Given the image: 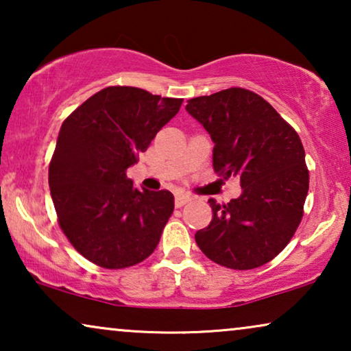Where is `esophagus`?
<instances>
[{
    "instance_id": "esophagus-1",
    "label": "esophagus",
    "mask_w": 351,
    "mask_h": 351,
    "mask_svg": "<svg viewBox=\"0 0 351 351\" xmlns=\"http://www.w3.org/2000/svg\"><path fill=\"white\" fill-rule=\"evenodd\" d=\"M190 199H191V198H190V195H185V193H177V195H176V199H174L176 208H182V206L189 203Z\"/></svg>"
}]
</instances>
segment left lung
I'll return each instance as SVG.
<instances>
[{"label":"left lung","mask_w":351,"mask_h":351,"mask_svg":"<svg viewBox=\"0 0 351 351\" xmlns=\"http://www.w3.org/2000/svg\"><path fill=\"white\" fill-rule=\"evenodd\" d=\"M185 108L210 134L215 174L237 176L243 189L227 204L209 199L213 220L196 232V244L222 267H262L287 246L304 217L308 169L299 134L249 89L201 95Z\"/></svg>","instance_id":"left-lung-1"}]
</instances>
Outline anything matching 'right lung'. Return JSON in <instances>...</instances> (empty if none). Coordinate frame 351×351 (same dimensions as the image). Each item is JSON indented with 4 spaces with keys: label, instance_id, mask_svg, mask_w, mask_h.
<instances>
[{
    "label": "right lung",
    "instance_id": "add662e5",
    "mask_svg": "<svg viewBox=\"0 0 351 351\" xmlns=\"http://www.w3.org/2000/svg\"><path fill=\"white\" fill-rule=\"evenodd\" d=\"M184 99L110 86L62 123L49 186L62 232L95 265L118 270L150 256L174 210L171 191L134 189L126 177Z\"/></svg>",
    "mask_w": 351,
    "mask_h": 351
}]
</instances>
